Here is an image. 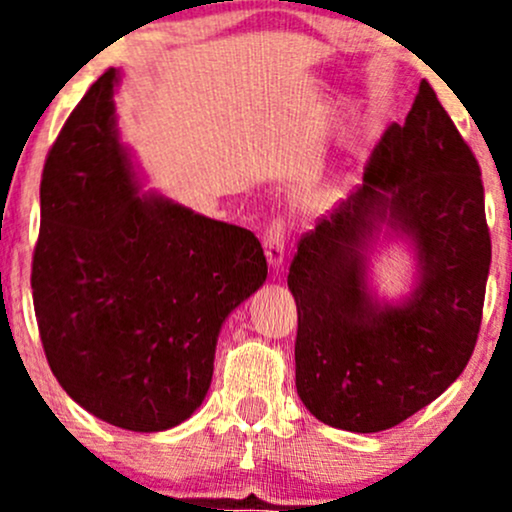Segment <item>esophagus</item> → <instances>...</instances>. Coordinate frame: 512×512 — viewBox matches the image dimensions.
<instances>
[{"label":"esophagus","instance_id":"obj_1","mask_svg":"<svg viewBox=\"0 0 512 512\" xmlns=\"http://www.w3.org/2000/svg\"><path fill=\"white\" fill-rule=\"evenodd\" d=\"M264 255H267V262L272 269H279L284 264V250H286V228L284 221H272L264 231L262 240Z\"/></svg>","mask_w":512,"mask_h":512}]
</instances>
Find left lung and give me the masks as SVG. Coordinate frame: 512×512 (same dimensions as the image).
I'll list each match as a JSON object with an SVG mask.
<instances>
[{
	"instance_id": "left-lung-1",
	"label": "left lung",
	"mask_w": 512,
	"mask_h": 512,
	"mask_svg": "<svg viewBox=\"0 0 512 512\" xmlns=\"http://www.w3.org/2000/svg\"><path fill=\"white\" fill-rule=\"evenodd\" d=\"M410 243L412 291L369 286L379 236ZM491 238L472 149L428 81L375 146L363 185L305 233L289 269L298 308L296 390L322 424L378 433L460 378L481 325Z\"/></svg>"
}]
</instances>
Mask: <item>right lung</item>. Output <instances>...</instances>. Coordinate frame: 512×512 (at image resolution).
<instances>
[{
	"instance_id": "obj_1",
	"label": "right lung",
	"mask_w": 512,
	"mask_h": 512,
	"mask_svg": "<svg viewBox=\"0 0 512 512\" xmlns=\"http://www.w3.org/2000/svg\"><path fill=\"white\" fill-rule=\"evenodd\" d=\"M96 81L52 144L40 182L33 305L69 397L137 433L190 419L207 397L226 317L267 279L255 233L149 190Z\"/></svg>"
}]
</instances>
